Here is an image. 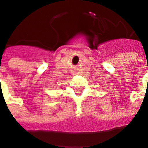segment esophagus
<instances>
[{
    "label": "esophagus",
    "mask_w": 148,
    "mask_h": 148,
    "mask_svg": "<svg viewBox=\"0 0 148 148\" xmlns=\"http://www.w3.org/2000/svg\"><path fill=\"white\" fill-rule=\"evenodd\" d=\"M73 73H75V69H73Z\"/></svg>",
    "instance_id": "1"
}]
</instances>
